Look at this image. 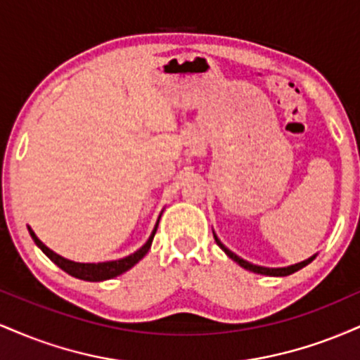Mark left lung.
Here are the masks:
<instances>
[{"instance_id":"8db88e82","label":"left lung","mask_w":360,"mask_h":360,"mask_svg":"<svg viewBox=\"0 0 360 360\" xmlns=\"http://www.w3.org/2000/svg\"><path fill=\"white\" fill-rule=\"evenodd\" d=\"M214 242H217V243H218V247H220V249H221L223 252H225V254L229 255L230 259L235 260V262H237L238 266H242L243 269H247V271L255 272V274H264V276H289V274H292V272H296V271L303 269L304 266H308V264L311 262L313 259H315V255H313V257H309V259H307V260H303V262H300V264H295V266H289V267H279V269H269V267L254 266V264L247 262V260H243V259L238 257V255H235L232 250L226 249V247L223 245V243H221L220 240H218L217 235H214Z\"/></svg>"}]
</instances>
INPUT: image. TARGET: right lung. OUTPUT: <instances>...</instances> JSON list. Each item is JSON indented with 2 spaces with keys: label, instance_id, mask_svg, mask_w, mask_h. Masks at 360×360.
I'll list each match as a JSON object with an SVG mask.
<instances>
[{
  "label": "right lung",
  "instance_id": "1",
  "mask_svg": "<svg viewBox=\"0 0 360 360\" xmlns=\"http://www.w3.org/2000/svg\"><path fill=\"white\" fill-rule=\"evenodd\" d=\"M157 225H159V221H157ZM157 225H155L154 232H152L150 237H148L146 245H143L142 249H139L135 254L128 255V257H125V259L111 260V262H100V264H81V262H72V260L60 257V255H57L56 252H52L49 247H45L44 243L35 237V233L32 232V230H30V235H32V238L35 240L37 245L42 249L44 254L47 255V257L51 259L53 264H57L62 271H65L68 274H71L77 279L93 281L94 283V281H106L111 278H117V276L123 274V272H127L128 269H131V267H134L135 264H137L139 260L147 254L148 249H150L152 240H154V235L157 232Z\"/></svg>",
  "mask_w": 360,
  "mask_h": 360
}]
</instances>
